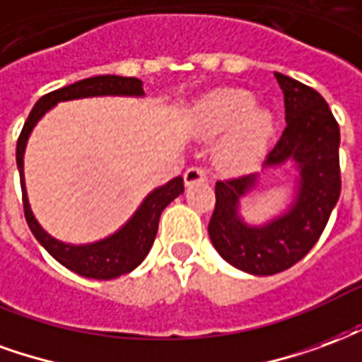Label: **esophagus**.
I'll use <instances>...</instances> for the list:
<instances>
[{
    "mask_svg": "<svg viewBox=\"0 0 362 362\" xmlns=\"http://www.w3.org/2000/svg\"><path fill=\"white\" fill-rule=\"evenodd\" d=\"M206 170L204 168H199V165H194V168H189V170L183 173L185 185L187 187H191L194 183H202V181H206Z\"/></svg>",
    "mask_w": 362,
    "mask_h": 362,
    "instance_id": "34e87169",
    "label": "esophagus"
}]
</instances>
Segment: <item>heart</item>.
<instances>
[{
    "label": "heart",
    "instance_id": "1",
    "mask_svg": "<svg viewBox=\"0 0 362 362\" xmlns=\"http://www.w3.org/2000/svg\"><path fill=\"white\" fill-rule=\"evenodd\" d=\"M194 123L200 133L221 134L218 163L229 173L257 168L274 134V117L258 110L257 100L245 90H216L194 105Z\"/></svg>",
    "mask_w": 362,
    "mask_h": 362
}]
</instances>
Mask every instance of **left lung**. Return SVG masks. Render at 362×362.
I'll return each instance as SVG.
<instances>
[{
	"label": "left lung",
	"instance_id": "8db88e82",
	"mask_svg": "<svg viewBox=\"0 0 362 362\" xmlns=\"http://www.w3.org/2000/svg\"><path fill=\"white\" fill-rule=\"evenodd\" d=\"M286 102V131L272 148L264 168L293 162L299 171L295 199L286 212L262 226L239 214L258 175L216 183V208L208 235L220 257L237 270L272 276L297 264L315 247L341 192L339 127L326 100L307 84L276 73Z\"/></svg>",
	"mask_w": 362,
	"mask_h": 362
}]
</instances>
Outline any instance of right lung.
<instances>
[{
    "mask_svg": "<svg viewBox=\"0 0 362 362\" xmlns=\"http://www.w3.org/2000/svg\"><path fill=\"white\" fill-rule=\"evenodd\" d=\"M94 96H144L142 81L134 76H117V75H100L84 78L69 86H63L59 90H54L42 96L34 104L33 112L25 121V127L21 131L17 141V168L21 175V189H23V206H25V218L28 228L36 237V241L52 255V257L75 272L83 278L92 279H113L123 274L133 272L146 258L152 249V243L158 233V221L162 216L163 208L175 200L185 191L183 177H175L168 181L162 187H158L142 200L136 212L127 220L125 226H121L115 233H112L100 241L86 243V245H71L55 239L42 228L38 220L34 218L28 202L25 185V150L28 136L33 133L34 125L42 119V115L52 110L59 102L69 100H81V98Z\"/></svg>",
    "mask_w": 362,
    "mask_h": 362,
    "instance_id": "add662e5",
    "label": "right lung"
}]
</instances>
